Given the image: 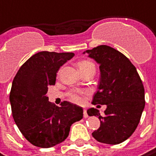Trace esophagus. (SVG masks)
<instances>
[{
  "instance_id": "1",
  "label": "esophagus",
  "mask_w": 156,
  "mask_h": 156,
  "mask_svg": "<svg viewBox=\"0 0 156 156\" xmlns=\"http://www.w3.org/2000/svg\"><path fill=\"white\" fill-rule=\"evenodd\" d=\"M83 117L84 118H88V113L86 109H83Z\"/></svg>"
}]
</instances>
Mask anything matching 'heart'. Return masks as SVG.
<instances>
[{"instance_id":"1","label":"heart","mask_w":156,"mask_h":156,"mask_svg":"<svg viewBox=\"0 0 156 156\" xmlns=\"http://www.w3.org/2000/svg\"><path fill=\"white\" fill-rule=\"evenodd\" d=\"M78 66H79V69L81 70V72L90 68L95 69L94 63H92L90 60H82V61H80L78 63ZM85 95H87V92H85V91H77V90L70 91L68 94L69 98H70V100L72 101H73L75 103H79V104L83 103Z\"/></svg>"}]
</instances>
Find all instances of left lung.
I'll return each mask as SVG.
<instances>
[{"mask_svg":"<svg viewBox=\"0 0 156 156\" xmlns=\"http://www.w3.org/2000/svg\"><path fill=\"white\" fill-rule=\"evenodd\" d=\"M86 53L100 64L101 70L99 90L92 104L107 105L102 116L97 108L87 110L89 116H97L101 120L92 136L101 143L120 144L139 124L146 103L143 83L134 65L115 48L101 45Z\"/></svg>","mask_w":156,"mask_h":156,"instance_id":"8db88e82","label":"left lung"}]
</instances>
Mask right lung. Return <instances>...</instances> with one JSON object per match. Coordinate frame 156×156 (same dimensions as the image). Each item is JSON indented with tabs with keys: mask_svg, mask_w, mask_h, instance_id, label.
I'll return each instance as SVG.
<instances>
[{
	"mask_svg": "<svg viewBox=\"0 0 156 156\" xmlns=\"http://www.w3.org/2000/svg\"><path fill=\"white\" fill-rule=\"evenodd\" d=\"M73 53L42 51L29 58L15 75L10 92L12 117L32 145L48 148L66 139L73 123L83 119V108L64 101L57 107L48 101V86L55 85L60 66Z\"/></svg>",
	"mask_w": 156,
	"mask_h": 156,
	"instance_id": "1",
	"label": "right lung"
}]
</instances>
